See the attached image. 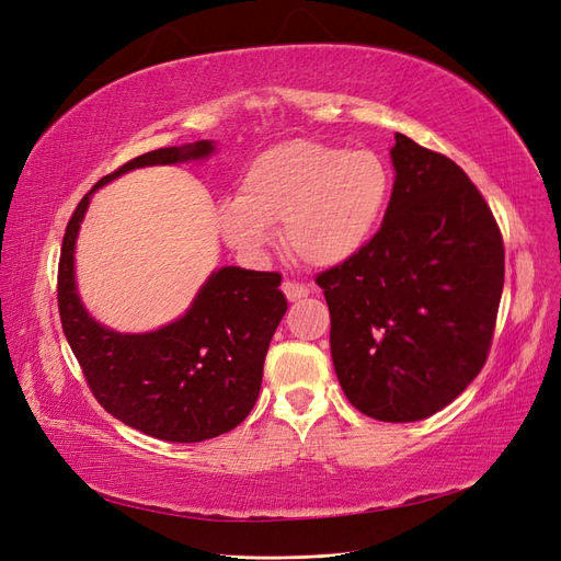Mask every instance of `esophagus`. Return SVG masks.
Wrapping results in <instances>:
<instances>
[{
    "label": "esophagus",
    "mask_w": 561,
    "mask_h": 561,
    "mask_svg": "<svg viewBox=\"0 0 561 561\" xmlns=\"http://www.w3.org/2000/svg\"><path fill=\"white\" fill-rule=\"evenodd\" d=\"M283 295L290 301H299L309 295V287L295 283V280H283Z\"/></svg>",
    "instance_id": "1"
}]
</instances>
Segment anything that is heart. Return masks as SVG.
Wrapping results in <instances>:
<instances>
[{
    "label": "heart",
    "instance_id": "b5f03b06",
    "mask_svg": "<svg viewBox=\"0 0 561 561\" xmlns=\"http://www.w3.org/2000/svg\"><path fill=\"white\" fill-rule=\"evenodd\" d=\"M388 198L390 171L371 149L290 140L250 161L241 194L217 201L215 225L233 250L260 257L285 222L301 262L336 266L369 243Z\"/></svg>",
    "mask_w": 561,
    "mask_h": 561
}]
</instances>
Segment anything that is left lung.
<instances>
[{
  "label": "left lung",
  "instance_id": "8db88e82",
  "mask_svg": "<svg viewBox=\"0 0 561 561\" xmlns=\"http://www.w3.org/2000/svg\"><path fill=\"white\" fill-rule=\"evenodd\" d=\"M396 184L369 243L316 276L336 379L363 414L433 416L480 375L505 276L496 217L461 165L396 133Z\"/></svg>",
  "mask_w": 561,
  "mask_h": 561
}]
</instances>
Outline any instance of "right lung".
Returning <instances> with one entry per match:
<instances>
[{
  "instance_id": "right-lung-1",
  "label": "right lung",
  "mask_w": 561,
  "mask_h": 561,
  "mask_svg": "<svg viewBox=\"0 0 561 561\" xmlns=\"http://www.w3.org/2000/svg\"><path fill=\"white\" fill-rule=\"evenodd\" d=\"M213 142L165 147L135 157L79 201L58 262L62 332L95 400L126 426L165 443H203L229 433L260 396L262 369L287 301L276 271L225 266L201 287L192 309L157 332H112L81 307L75 287V241L98 186L133 168L203 159Z\"/></svg>"
}]
</instances>
